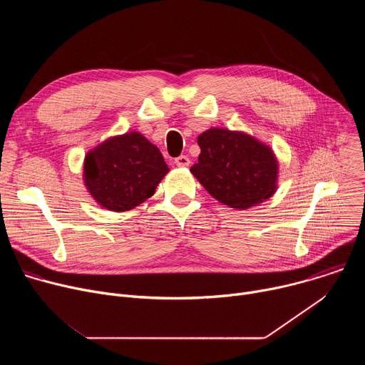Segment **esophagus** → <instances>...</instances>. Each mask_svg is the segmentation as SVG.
Returning a JSON list of instances; mask_svg holds the SVG:
<instances>
[{
  "instance_id": "34e87169",
  "label": "esophagus",
  "mask_w": 365,
  "mask_h": 365,
  "mask_svg": "<svg viewBox=\"0 0 365 365\" xmlns=\"http://www.w3.org/2000/svg\"><path fill=\"white\" fill-rule=\"evenodd\" d=\"M175 163L179 168H187L190 165V160H189L187 155H179V158L175 159Z\"/></svg>"
}]
</instances>
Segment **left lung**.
I'll return each mask as SVG.
<instances>
[{"label": "left lung", "mask_w": 365, "mask_h": 365, "mask_svg": "<svg viewBox=\"0 0 365 365\" xmlns=\"http://www.w3.org/2000/svg\"><path fill=\"white\" fill-rule=\"evenodd\" d=\"M197 144L200 154L190 172L221 203L244 211L276 192L279 163L264 143L242 131L210 128Z\"/></svg>", "instance_id": "1"}]
</instances>
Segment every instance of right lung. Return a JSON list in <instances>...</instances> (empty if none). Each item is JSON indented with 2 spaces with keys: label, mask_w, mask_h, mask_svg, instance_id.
Returning a JSON list of instances; mask_svg holds the SVG:
<instances>
[{
  "label": "right lung",
  "mask_w": 365,
  "mask_h": 365,
  "mask_svg": "<svg viewBox=\"0 0 365 365\" xmlns=\"http://www.w3.org/2000/svg\"><path fill=\"white\" fill-rule=\"evenodd\" d=\"M169 168L160 150L137 131L115 135L85 155L83 182L108 211L124 212L154 195Z\"/></svg>",
  "instance_id": "obj_1"
}]
</instances>
